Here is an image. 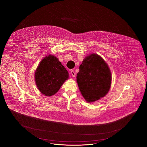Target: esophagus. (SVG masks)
<instances>
[{
    "label": "esophagus",
    "mask_w": 147,
    "mask_h": 147,
    "mask_svg": "<svg viewBox=\"0 0 147 147\" xmlns=\"http://www.w3.org/2000/svg\"><path fill=\"white\" fill-rule=\"evenodd\" d=\"M70 74H71V75H72V77H75V75H76V74H75V72H74V70H72V69L71 70V71H70Z\"/></svg>",
    "instance_id": "1"
}]
</instances>
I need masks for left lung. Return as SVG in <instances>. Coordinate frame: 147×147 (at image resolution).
Masks as SVG:
<instances>
[{"mask_svg": "<svg viewBox=\"0 0 147 147\" xmlns=\"http://www.w3.org/2000/svg\"><path fill=\"white\" fill-rule=\"evenodd\" d=\"M76 78L81 93L88 102L104 97L111 84V74L107 64L96 54L85 58L80 65Z\"/></svg>", "mask_w": 147, "mask_h": 147, "instance_id": "left-lung-1", "label": "left lung"}]
</instances>
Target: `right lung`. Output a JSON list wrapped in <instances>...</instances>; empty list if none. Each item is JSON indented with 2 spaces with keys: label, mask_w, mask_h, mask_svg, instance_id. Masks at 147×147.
<instances>
[{
  "label": "right lung",
  "mask_w": 147,
  "mask_h": 147,
  "mask_svg": "<svg viewBox=\"0 0 147 147\" xmlns=\"http://www.w3.org/2000/svg\"><path fill=\"white\" fill-rule=\"evenodd\" d=\"M34 78L40 92L46 96L55 94L64 82L68 79V73L57 57H45L37 68Z\"/></svg>",
  "instance_id": "1"
}]
</instances>
